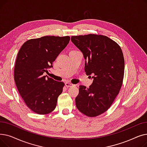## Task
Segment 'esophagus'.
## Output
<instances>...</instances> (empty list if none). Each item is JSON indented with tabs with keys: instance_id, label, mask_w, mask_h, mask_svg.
I'll return each mask as SVG.
<instances>
[{
	"instance_id": "esophagus-1",
	"label": "esophagus",
	"mask_w": 147,
	"mask_h": 147,
	"mask_svg": "<svg viewBox=\"0 0 147 147\" xmlns=\"http://www.w3.org/2000/svg\"><path fill=\"white\" fill-rule=\"evenodd\" d=\"M65 85L67 86V87H71L73 86V84L70 83H68V82H65Z\"/></svg>"
}]
</instances>
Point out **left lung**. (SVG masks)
<instances>
[{
	"mask_svg": "<svg viewBox=\"0 0 147 147\" xmlns=\"http://www.w3.org/2000/svg\"><path fill=\"white\" fill-rule=\"evenodd\" d=\"M71 40L83 53L86 74L94 75L89 88L80 86L76 105L84 115L96 117L109 109L119 93L125 71L123 54L116 42L102 35L74 36Z\"/></svg>",
	"mask_w": 147,
	"mask_h": 147,
	"instance_id": "1",
	"label": "left lung"
}]
</instances>
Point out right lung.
<instances>
[{"mask_svg": "<svg viewBox=\"0 0 147 147\" xmlns=\"http://www.w3.org/2000/svg\"><path fill=\"white\" fill-rule=\"evenodd\" d=\"M69 36H44L26 41L15 62L14 80L19 93L29 109L38 114L55 109L64 83L43 76L68 44Z\"/></svg>", "mask_w": 147, "mask_h": 147, "instance_id": "right-lung-1", "label": "right lung"}]
</instances>
